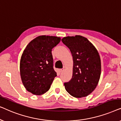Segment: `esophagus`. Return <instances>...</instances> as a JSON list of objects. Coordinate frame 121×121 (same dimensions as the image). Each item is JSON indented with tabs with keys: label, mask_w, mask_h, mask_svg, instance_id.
<instances>
[{
	"label": "esophagus",
	"mask_w": 121,
	"mask_h": 121,
	"mask_svg": "<svg viewBox=\"0 0 121 121\" xmlns=\"http://www.w3.org/2000/svg\"><path fill=\"white\" fill-rule=\"evenodd\" d=\"M64 69H65V68H62V69H59V72H62L63 71H64Z\"/></svg>",
	"instance_id": "obj_1"
}]
</instances>
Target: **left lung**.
Segmentation results:
<instances>
[{
	"label": "left lung",
	"instance_id": "obj_1",
	"mask_svg": "<svg viewBox=\"0 0 121 121\" xmlns=\"http://www.w3.org/2000/svg\"><path fill=\"white\" fill-rule=\"evenodd\" d=\"M62 41L70 49L73 59L71 80L64 82L65 90L73 97L87 96L97 85L101 75V60L97 49L86 38L68 36Z\"/></svg>",
	"mask_w": 121,
	"mask_h": 121
}]
</instances>
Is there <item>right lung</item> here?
<instances>
[{"instance_id": "add662e5", "label": "right lung", "mask_w": 121, "mask_h": 121, "mask_svg": "<svg viewBox=\"0 0 121 121\" xmlns=\"http://www.w3.org/2000/svg\"><path fill=\"white\" fill-rule=\"evenodd\" d=\"M60 39L56 36H39L26 46L21 57L20 72L22 83L29 92L41 95L50 88L57 76L52 49Z\"/></svg>"}]
</instances>
